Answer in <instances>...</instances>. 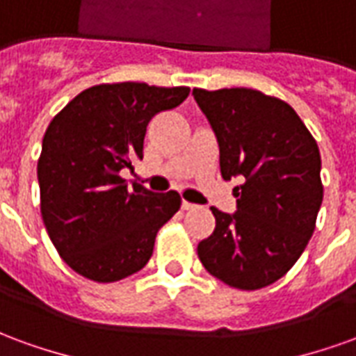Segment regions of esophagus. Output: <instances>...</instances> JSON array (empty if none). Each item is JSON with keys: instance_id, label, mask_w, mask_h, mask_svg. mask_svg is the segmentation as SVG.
I'll return each instance as SVG.
<instances>
[{"instance_id": "obj_1", "label": "esophagus", "mask_w": 356, "mask_h": 356, "mask_svg": "<svg viewBox=\"0 0 356 356\" xmlns=\"http://www.w3.org/2000/svg\"><path fill=\"white\" fill-rule=\"evenodd\" d=\"M181 208L185 209V211H193V209H196V204H191V202L183 200V204H181Z\"/></svg>"}]
</instances>
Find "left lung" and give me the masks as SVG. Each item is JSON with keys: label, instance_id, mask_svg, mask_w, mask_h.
Returning <instances> with one entry per match:
<instances>
[{"label": "left lung", "instance_id": "1", "mask_svg": "<svg viewBox=\"0 0 356 356\" xmlns=\"http://www.w3.org/2000/svg\"><path fill=\"white\" fill-rule=\"evenodd\" d=\"M216 131L223 179L236 211L211 208L216 231L198 244L209 275L238 290L282 278L313 236L322 204L321 152L288 102L248 88L193 89Z\"/></svg>", "mask_w": 356, "mask_h": 356}]
</instances>
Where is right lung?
<instances>
[{"label":"right lung","instance_id":"right-lung-1","mask_svg":"<svg viewBox=\"0 0 356 356\" xmlns=\"http://www.w3.org/2000/svg\"><path fill=\"white\" fill-rule=\"evenodd\" d=\"M188 88L139 81L81 91L51 120L38 160L43 225L68 267L93 282H116L145 267L158 231L181 208L175 191L127 188L120 177L143 160L147 125L179 106Z\"/></svg>","mask_w":356,"mask_h":356}]
</instances>
